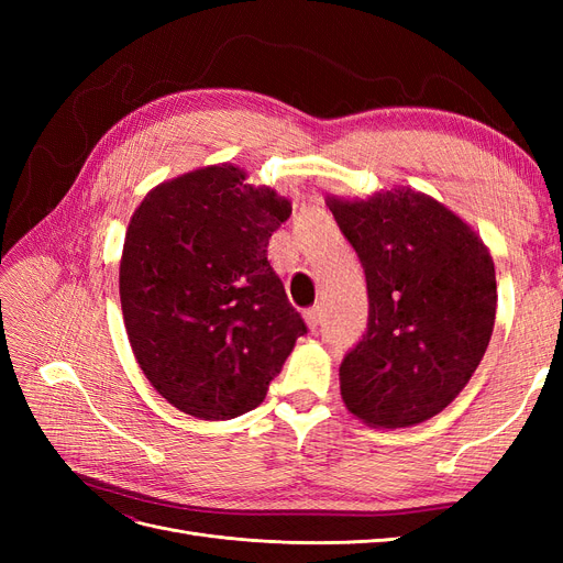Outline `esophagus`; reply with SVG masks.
<instances>
[{
    "mask_svg": "<svg viewBox=\"0 0 563 563\" xmlns=\"http://www.w3.org/2000/svg\"><path fill=\"white\" fill-rule=\"evenodd\" d=\"M305 321H308V327L314 331L321 327V310L319 308H310L305 310Z\"/></svg>",
    "mask_w": 563,
    "mask_h": 563,
    "instance_id": "obj_1",
    "label": "esophagus"
}]
</instances>
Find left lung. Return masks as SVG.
I'll return each instance as SVG.
<instances>
[{
  "label": "left lung",
  "instance_id": "obj_1",
  "mask_svg": "<svg viewBox=\"0 0 563 563\" xmlns=\"http://www.w3.org/2000/svg\"><path fill=\"white\" fill-rule=\"evenodd\" d=\"M327 207L368 291L340 395L373 428H411L444 411L488 347L498 300L490 253L444 203L408 187L366 201L329 197Z\"/></svg>",
  "mask_w": 563,
  "mask_h": 563
}]
</instances>
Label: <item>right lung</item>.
<instances>
[{"label":"right lung","mask_w":563,"mask_h":563,"mask_svg":"<svg viewBox=\"0 0 563 563\" xmlns=\"http://www.w3.org/2000/svg\"><path fill=\"white\" fill-rule=\"evenodd\" d=\"M220 164L135 209L119 298L145 378L178 411L230 420L258 406L308 327L267 261L291 201Z\"/></svg>","instance_id":"add662e5"}]
</instances>
